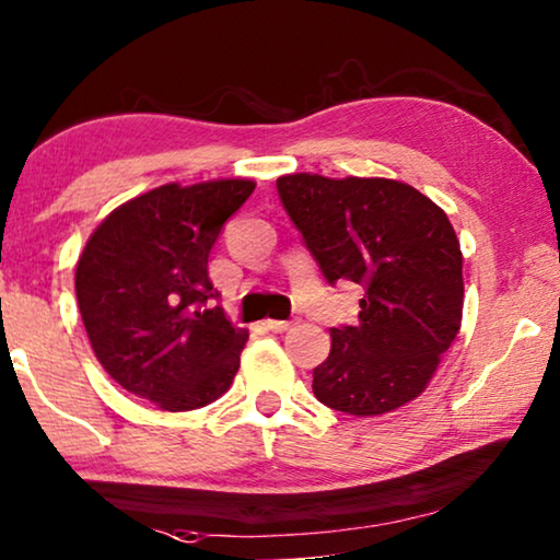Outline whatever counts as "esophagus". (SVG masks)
Returning <instances> with one entry per match:
<instances>
[{"label":"esophagus","mask_w":560,"mask_h":560,"mask_svg":"<svg viewBox=\"0 0 560 560\" xmlns=\"http://www.w3.org/2000/svg\"><path fill=\"white\" fill-rule=\"evenodd\" d=\"M266 327H269L271 332H287V329L294 327V322H291V319H269V322H266Z\"/></svg>","instance_id":"34e87169"}]
</instances>
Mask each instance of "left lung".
Here are the masks:
<instances>
[{"instance_id":"1","label":"left lung","mask_w":560,"mask_h":560,"mask_svg":"<svg viewBox=\"0 0 560 560\" xmlns=\"http://www.w3.org/2000/svg\"><path fill=\"white\" fill-rule=\"evenodd\" d=\"M277 190L327 283H360L355 325L332 327L314 368L319 404L377 416L408 404L462 325V250L446 212L416 187L383 177L287 175Z\"/></svg>"}]
</instances>
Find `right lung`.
Returning a JSON list of instances; mask_svg holds the SVG:
<instances>
[{
  "label": "right lung",
  "mask_w": 560,
  "mask_h": 560,
  "mask_svg": "<svg viewBox=\"0 0 560 560\" xmlns=\"http://www.w3.org/2000/svg\"><path fill=\"white\" fill-rule=\"evenodd\" d=\"M250 179L162 185L116 208L85 243L75 296L108 375L164 411H192L231 388L246 329H235L208 277L225 220Z\"/></svg>",
  "instance_id": "right-lung-1"
}]
</instances>
